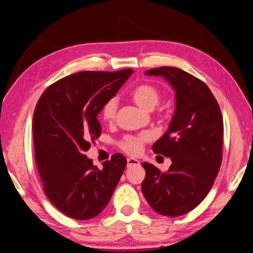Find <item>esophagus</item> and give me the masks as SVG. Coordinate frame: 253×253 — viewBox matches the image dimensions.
<instances>
[{
  "mask_svg": "<svg viewBox=\"0 0 253 253\" xmlns=\"http://www.w3.org/2000/svg\"><path fill=\"white\" fill-rule=\"evenodd\" d=\"M139 161L137 159H133V158H128L127 159V167H133V166H138Z\"/></svg>",
  "mask_w": 253,
  "mask_h": 253,
  "instance_id": "esophagus-1",
  "label": "esophagus"
}]
</instances>
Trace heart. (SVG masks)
Returning a JSON list of instances; mask_svg holds the SVG:
<instances>
[{
    "label": "heart",
    "instance_id": "b5f03b06",
    "mask_svg": "<svg viewBox=\"0 0 253 253\" xmlns=\"http://www.w3.org/2000/svg\"><path fill=\"white\" fill-rule=\"evenodd\" d=\"M131 98L145 110L153 109L155 106L159 105L161 100V92L158 87L148 83L139 84L131 91ZM117 100L111 98L105 102L101 108V117L106 123H112L117 114ZM147 134H137V135H127L120 139L118 146L125 153L129 155H137L142 152L144 144L148 141Z\"/></svg>",
    "mask_w": 253,
    "mask_h": 253
}]
</instances>
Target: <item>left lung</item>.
<instances>
[{"label":"left lung","mask_w":253,"mask_h":253,"mask_svg":"<svg viewBox=\"0 0 253 253\" xmlns=\"http://www.w3.org/2000/svg\"><path fill=\"white\" fill-rule=\"evenodd\" d=\"M146 75L163 76L175 90L177 109L169 129L152 150L171 158L162 172L144 162L142 191L156 213L177 217L189 213L206 197L223 160V117L205 83L177 67L162 66Z\"/></svg>","instance_id":"8db88e82"}]
</instances>
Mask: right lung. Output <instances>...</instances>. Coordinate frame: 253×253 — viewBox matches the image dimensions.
Returning a JSON list of instances; mask_svg holds the SVG:
<instances>
[{
    "label": "right lung",
    "instance_id": "right-lung-1",
    "mask_svg": "<svg viewBox=\"0 0 253 253\" xmlns=\"http://www.w3.org/2000/svg\"><path fill=\"white\" fill-rule=\"evenodd\" d=\"M133 73L83 71L50 84L33 118L36 166L50 203L71 218L101 213L117 187L127 160L120 153L99 170L84 154L101 134L98 114Z\"/></svg>",
    "mask_w": 253,
    "mask_h": 253
}]
</instances>
